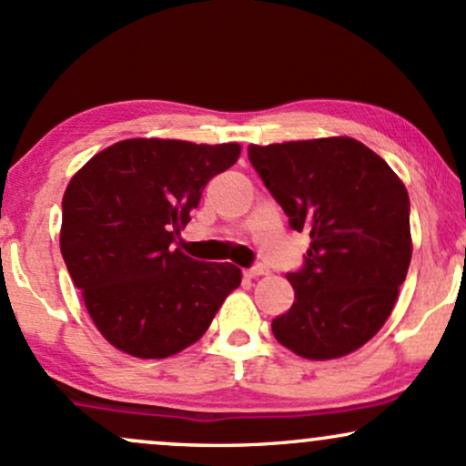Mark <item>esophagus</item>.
<instances>
[{
  "instance_id": "obj_1",
  "label": "esophagus",
  "mask_w": 466,
  "mask_h": 466,
  "mask_svg": "<svg viewBox=\"0 0 466 466\" xmlns=\"http://www.w3.org/2000/svg\"><path fill=\"white\" fill-rule=\"evenodd\" d=\"M267 267L265 265H254V267H249V269H245V276L248 278H258V276H265L267 274Z\"/></svg>"
}]
</instances>
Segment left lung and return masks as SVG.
I'll use <instances>...</instances> for the list:
<instances>
[{"label":"left lung","mask_w":466,"mask_h":466,"mask_svg":"<svg viewBox=\"0 0 466 466\" xmlns=\"http://www.w3.org/2000/svg\"><path fill=\"white\" fill-rule=\"evenodd\" d=\"M265 188L311 237L287 278L296 300L271 322L274 337L307 360H335L379 333L411 258L410 197L394 170L352 137L248 148Z\"/></svg>","instance_id":"obj_1"}]
</instances>
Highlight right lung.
<instances>
[{
  "label": "right lung",
  "instance_id": "add662e5",
  "mask_svg": "<svg viewBox=\"0 0 466 466\" xmlns=\"http://www.w3.org/2000/svg\"><path fill=\"white\" fill-rule=\"evenodd\" d=\"M238 144L122 140L94 155L63 195L61 254L109 344L164 360L206 333L240 285L232 263H203L177 248L181 228Z\"/></svg>",
  "mask_w": 466,
  "mask_h": 466
}]
</instances>
